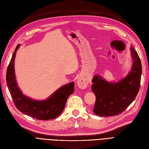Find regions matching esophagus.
I'll list each match as a JSON object with an SVG mask.
<instances>
[{
  "label": "esophagus",
  "instance_id": "esophagus-1",
  "mask_svg": "<svg viewBox=\"0 0 149 149\" xmlns=\"http://www.w3.org/2000/svg\"><path fill=\"white\" fill-rule=\"evenodd\" d=\"M77 86L80 88L85 89L87 87L88 81L80 77L78 79L77 81Z\"/></svg>",
  "mask_w": 149,
  "mask_h": 149
}]
</instances>
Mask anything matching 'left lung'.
<instances>
[{"mask_svg":"<svg viewBox=\"0 0 149 149\" xmlns=\"http://www.w3.org/2000/svg\"><path fill=\"white\" fill-rule=\"evenodd\" d=\"M131 51L134 61L131 71L125 78L118 83H109L101 76H94L92 90L96 96L93 113L97 115H118L123 113L136 98L140 88L142 65L132 46Z\"/></svg>","mask_w":149,"mask_h":149,"instance_id":"1","label":"left lung"}]
</instances>
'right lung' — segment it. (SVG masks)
Instances as JSON below:
<instances>
[{
  "mask_svg": "<svg viewBox=\"0 0 149 149\" xmlns=\"http://www.w3.org/2000/svg\"><path fill=\"white\" fill-rule=\"evenodd\" d=\"M19 46V45L17 46L13 52L6 74L7 87L14 104L19 111L33 118L48 120L57 118L64 110L68 97L74 92V82L64 85L44 101H36L28 98L18 88L15 80L14 59Z\"/></svg>",
  "mask_w": 149,
  "mask_h": 149,
  "instance_id": "1",
  "label": "right lung"
}]
</instances>
